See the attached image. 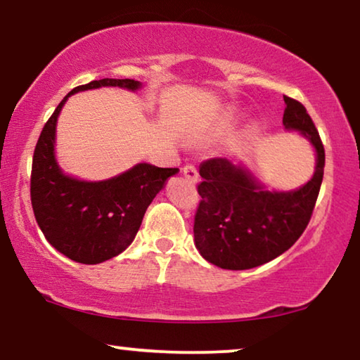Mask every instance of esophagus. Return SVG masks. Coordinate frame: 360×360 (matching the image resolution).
I'll list each match as a JSON object with an SVG mask.
<instances>
[{
    "instance_id": "1",
    "label": "esophagus",
    "mask_w": 360,
    "mask_h": 360,
    "mask_svg": "<svg viewBox=\"0 0 360 360\" xmlns=\"http://www.w3.org/2000/svg\"><path fill=\"white\" fill-rule=\"evenodd\" d=\"M181 172H184L185 179H188L191 184H198V170L195 165H185Z\"/></svg>"
}]
</instances>
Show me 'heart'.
Listing matches in <instances>:
<instances>
[{
    "label": "heart",
    "mask_w": 360,
    "mask_h": 360,
    "mask_svg": "<svg viewBox=\"0 0 360 360\" xmlns=\"http://www.w3.org/2000/svg\"><path fill=\"white\" fill-rule=\"evenodd\" d=\"M240 110H237V108L233 107L224 108V110L219 113L214 127H212V131H231V129H233L238 123H240Z\"/></svg>",
    "instance_id": "b5f03b06"
}]
</instances>
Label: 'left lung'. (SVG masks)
Instances as JSON below:
<instances>
[{
    "label": "left lung",
    "instance_id": "obj_1",
    "mask_svg": "<svg viewBox=\"0 0 360 360\" xmlns=\"http://www.w3.org/2000/svg\"><path fill=\"white\" fill-rule=\"evenodd\" d=\"M285 131L299 133L315 153L311 179L294 190H269L247 162L211 159L200 165L202 198L195 216V247L222 269L257 268L283 255L305 231L323 180L325 149L305 107L284 97Z\"/></svg>",
    "mask_w": 360,
    "mask_h": 360
}]
</instances>
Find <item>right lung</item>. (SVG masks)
Instances as JSON below:
<instances>
[{"mask_svg": "<svg viewBox=\"0 0 360 360\" xmlns=\"http://www.w3.org/2000/svg\"><path fill=\"white\" fill-rule=\"evenodd\" d=\"M122 87L136 92L133 79H98L75 87L45 123L34 150L30 200L49 243L72 262L97 264L127 250L141 227L144 212L169 176L179 169L139 162L105 180L65 174L56 160V123L68 98L82 91Z\"/></svg>", "mask_w": 360, "mask_h": 360, "instance_id": "1", "label": "right lung"}]
</instances>
